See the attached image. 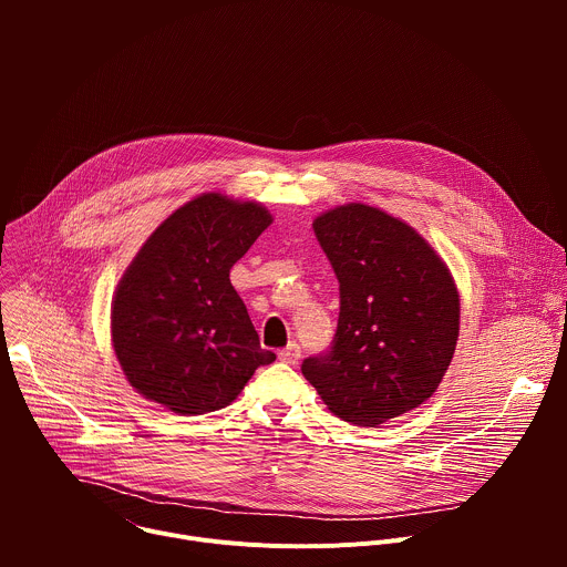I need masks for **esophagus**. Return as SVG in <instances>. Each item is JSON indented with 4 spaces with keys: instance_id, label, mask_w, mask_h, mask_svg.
<instances>
[{
    "instance_id": "1",
    "label": "esophagus",
    "mask_w": 567,
    "mask_h": 567,
    "mask_svg": "<svg viewBox=\"0 0 567 567\" xmlns=\"http://www.w3.org/2000/svg\"><path fill=\"white\" fill-rule=\"evenodd\" d=\"M278 359L287 365H296L300 361V346L298 343H289L285 350L278 352Z\"/></svg>"
}]
</instances>
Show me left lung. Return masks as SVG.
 <instances>
[{"label": "left lung", "mask_w": 567, "mask_h": 567, "mask_svg": "<svg viewBox=\"0 0 567 567\" xmlns=\"http://www.w3.org/2000/svg\"><path fill=\"white\" fill-rule=\"evenodd\" d=\"M341 293L328 354L302 361L305 379L343 422L379 426L424 403L444 379L460 293L446 262L403 219L343 204L313 219Z\"/></svg>", "instance_id": "1"}]
</instances>
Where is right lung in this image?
Segmentation results:
<instances>
[{"mask_svg":"<svg viewBox=\"0 0 567 567\" xmlns=\"http://www.w3.org/2000/svg\"><path fill=\"white\" fill-rule=\"evenodd\" d=\"M271 221L258 202L204 193L145 239L112 300V346L138 394L204 415L276 361L228 278Z\"/></svg>","mask_w":567,"mask_h":567,"instance_id":"1","label":"right lung"}]
</instances>
